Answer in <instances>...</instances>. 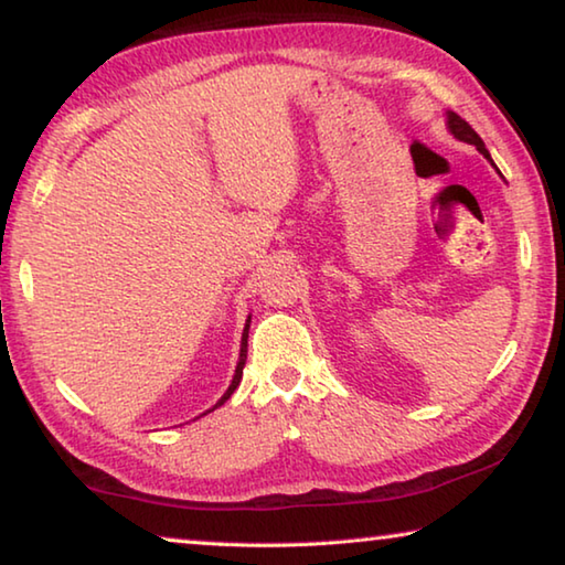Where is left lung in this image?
<instances>
[{
	"mask_svg": "<svg viewBox=\"0 0 565 565\" xmlns=\"http://www.w3.org/2000/svg\"><path fill=\"white\" fill-rule=\"evenodd\" d=\"M446 127H448V131H451L458 141H466V145H473V147H476L478 151H481V154L493 164V159H491V154H489V149H486L483 139L478 137V134L471 129V124L463 121L461 117H458L456 111H446ZM493 167H495V164H493ZM495 171H499V167H495Z\"/></svg>",
	"mask_w": 565,
	"mask_h": 565,
	"instance_id": "8db88e82",
	"label": "left lung"
}]
</instances>
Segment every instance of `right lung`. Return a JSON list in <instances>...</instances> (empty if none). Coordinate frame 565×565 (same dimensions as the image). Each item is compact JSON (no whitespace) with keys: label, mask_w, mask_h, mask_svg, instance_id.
Wrapping results in <instances>:
<instances>
[{"label":"right lung","mask_w":565,"mask_h":565,"mask_svg":"<svg viewBox=\"0 0 565 565\" xmlns=\"http://www.w3.org/2000/svg\"><path fill=\"white\" fill-rule=\"evenodd\" d=\"M248 327H252V317L246 319V323H244V333H242V349H238V361H236V371H234V379H232V384H228V388L224 391V396L216 401V404L206 411V414H212L214 408H218V406H224L228 398H232V394L236 391V386H238V381H242V374H244V363H246V347H248ZM206 414H202V416H206ZM199 418V416H196Z\"/></svg>","instance_id":"right-lung-1"}]
</instances>
